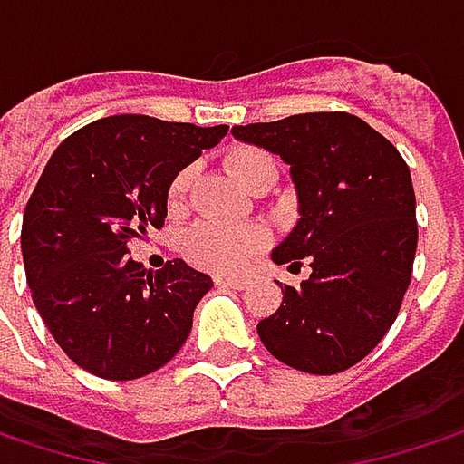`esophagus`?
<instances>
[{
	"label": "esophagus",
	"instance_id": "34e87169",
	"mask_svg": "<svg viewBox=\"0 0 464 464\" xmlns=\"http://www.w3.org/2000/svg\"><path fill=\"white\" fill-rule=\"evenodd\" d=\"M215 285H220V287H233V290H244V287L249 285V279H244V276H223V274H218V276H215Z\"/></svg>",
	"mask_w": 464,
	"mask_h": 464
}]
</instances>
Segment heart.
<instances>
[{"label":"heart","mask_w":464,"mask_h":464,"mask_svg":"<svg viewBox=\"0 0 464 464\" xmlns=\"http://www.w3.org/2000/svg\"><path fill=\"white\" fill-rule=\"evenodd\" d=\"M226 166L244 188H255L263 177L276 174V163L268 152L257 147H236L228 152ZM193 182V169H182L169 182V212H185L188 193ZM271 244V233L260 223H241V226H220V223H198L182 236V255L204 271L215 274H236L244 271L266 246Z\"/></svg>","instance_id":"1"}]
</instances>
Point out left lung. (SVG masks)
I'll return each mask as SVG.
<instances>
[{"label":"left lung","mask_w":464,"mask_h":464,"mask_svg":"<svg viewBox=\"0 0 464 464\" xmlns=\"http://www.w3.org/2000/svg\"><path fill=\"white\" fill-rule=\"evenodd\" d=\"M233 137L290 163L301 220L271 257L312 268L301 287H282V306L257 335L295 371L341 373L387 335L409 290L419 236L411 171L392 141L349 112L233 126Z\"/></svg>","instance_id":"1"}]
</instances>
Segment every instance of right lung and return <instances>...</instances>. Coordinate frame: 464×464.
Here are the masks:
<instances>
[{"label":"right lung","instance_id":"1","mask_svg":"<svg viewBox=\"0 0 464 464\" xmlns=\"http://www.w3.org/2000/svg\"><path fill=\"white\" fill-rule=\"evenodd\" d=\"M226 134L228 126L112 115L50 155L24 212L21 252L43 323L82 371L140 379L188 341L212 279L179 257L152 274L126 252L163 228L171 177Z\"/></svg>","mask_w":464,"mask_h":464}]
</instances>
